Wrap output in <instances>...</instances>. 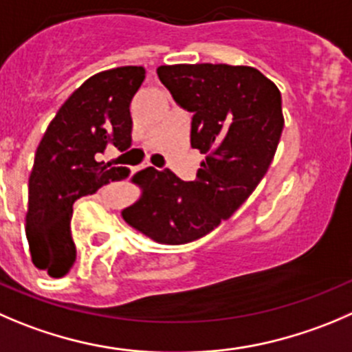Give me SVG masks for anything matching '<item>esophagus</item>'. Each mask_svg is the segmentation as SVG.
Returning a JSON list of instances; mask_svg holds the SVG:
<instances>
[{
  "instance_id": "1",
  "label": "esophagus",
  "mask_w": 352,
  "mask_h": 352,
  "mask_svg": "<svg viewBox=\"0 0 352 352\" xmlns=\"http://www.w3.org/2000/svg\"><path fill=\"white\" fill-rule=\"evenodd\" d=\"M145 167H150V164H146V166Z\"/></svg>"
}]
</instances>
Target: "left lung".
Wrapping results in <instances>:
<instances>
[{
    "instance_id": "obj_1",
    "label": "left lung",
    "mask_w": 352,
    "mask_h": 352,
    "mask_svg": "<svg viewBox=\"0 0 352 352\" xmlns=\"http://www.w3.org/2000/svg\"><path fill=\"white\" fill-rule=\"evenodd\" d=\"M174 102L193 113V148L206 155L195 182L173 170L143 169L133 183L143 193L124 221L166 245H182L217 228L252 195L283 131L282 95L254 67L226 63L160 65Z\"/></svg>"
}]
</instances>
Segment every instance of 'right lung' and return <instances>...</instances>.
Wrapping results in <instances>:
<instances>
[{
  "mask_svg": "<svg viewBox=\"0 0 352 352\" xmlns=\"http://www.w3.org/2000/svg\"><path fill=\"white\" fill-rule=\"evenodd\" d=\"M143 79L145 69L136 65L91 76L60 107L36 150L25 235L34 266L53 278H62L76 261L74 202L131 173L100 157L109 146L120 152L131 146L129 105Z\"/></svg>",
  "mask_w": 352,
  "mask_h": 352,
  "instance_id": "add662e5",
  "label": "right lung"
}]
</instances>
